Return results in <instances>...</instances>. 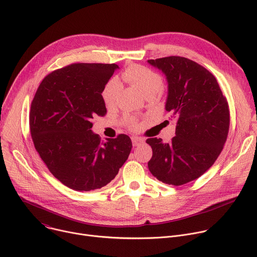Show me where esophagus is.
I'll use <instances>...</instances> for the list:
<instances>
[{"instance_id": "esophagus-1", "label": "esophagus", "mask_w": 257, "mask_h": 257, "mask_svg": "<svg viewBox=\"0 0 257 257\" xmlns=\"http://www.w3.org/2000/svg\"><path fill=\"white\" fill-rule=\"evenodd\" d=\"M131 140H132L133 146H138V145H140L141 143H143V141H144L142 138L136 137V136H133V137L131 138Z\"/></svg>"}]
</instances>
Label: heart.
Wrapping results in <instances>:
<instances>
[{"mask_svg": "<svg viewBox=\"0 0 257 257\" xmlns=\"http://www.w3.org/2000/svg\"><path fill=\"white\" fill-rule=\"evenodd\" d=\"M122 79L139 89L145 98H153L161 91L164 81L163 77L158 72L141 65H131L122 73ZM122 85L118 79H109L102 89V99L107 106H113L117 103ZM125 123L131 128H136L137 124L133 117L126 115L124 117Z\"/></svg>", "mask_w": 257, "mask_h": 257, "instance_id": "heart-1", "label": "heart"}]
</instances>
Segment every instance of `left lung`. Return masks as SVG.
Returning a JSON list of instances; mask_svg holds the SVG:
<instances>
[{
	"mask_svg": "<svg viewBox=\"0 0 257 257\" xmlns=\"http://www.w3.org/2000/svg\"><path fill=\"white\" fill-rule=\"evenodd\" d=\"M148 62L165 74L166 111L177 118L170 143L157 137L146 140L153 149L149 169L158 180L180 186L203 175L223 151L229 105L215 77L196 62L178 56Z\"/></svg>",
	"mask_w": 257,
	"mask_h": 257,
	"instance_id": "8db88e82",
	"label": "left lung"
}]
</instances>
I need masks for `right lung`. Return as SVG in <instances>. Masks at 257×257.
Segmentation results:
<instances>
[{"label":"right lung","instance_id":"obj_1","mask_svg":"<svg viewBox=\"0 0 257 257\" xmlns=\"http://www.w3.org/2000/svg\"><path fill=\"white\" fill-rule=\"evenodd\" d=\"M119 69L116 64H72L47 75L31 102L29 126L36 152L50 172L76 191L105 186L127 161L128 135L106 138L91 131L104 116L102 89Z\"/></svg>","mask_w":257,"mask_h":257}]
</instances>
